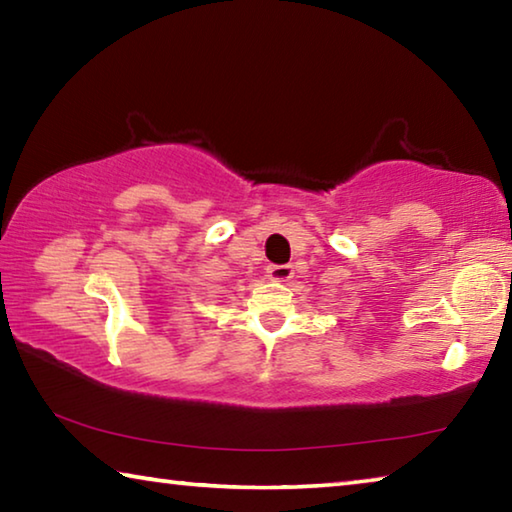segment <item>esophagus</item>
Wrapping results in <instances>:
<instances>
[{
	"instance_id": "34e87169",
	"label": "esophagus",
	"mask_w": 512,
	"mask_h": 512,
	"mask_svg": "<svg viewBox=\"0 0 512 512\" xmlns=\"http://www.w3.org/2000/svg\"><path fill=\"white\" fill-rule=\"evenodd\" d=\"M266 275L271 282H289L293 277V268L289 264H271L266 268Z\"/></svg>"
}]
</instances>
